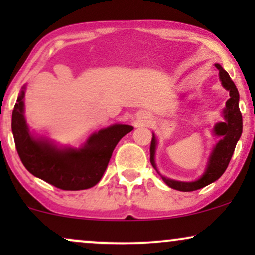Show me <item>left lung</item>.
Masks as SVG:
<instances>
[{
    "mask_svg": "<svg viewBox=\"0 0 255 255\" xmlns=\"http://www.w3.org/2000/svg\"><path fill=\"white\" fill-rule=\"evenodd\" d=\"M216 68L219 71V79H221L222 85L229 91L230 98L228 99L225 103V108L223 110L224 114V122H218L213 128L215 135L222 136V139L216 144L215 148L212 150L211 156L209 158V163H207V168L203 176L198 178L197 181H192V182H182V181H175L170 180L162 176L163 181L168 184L172 189L181 192H193L197 189L203 188L207 184L215 182L218 180L222 175L224 174L225 169L229 165V162L233 157L234 150H235L236 144H238L240 136L242 134V115L239 108V91L236 89L235 84L231 80L229 74L222 68L221 64L216 63ZM156 146L157 140L156 136H152L151 147H150V160L151 164L154 169L156 168V163H154V153H156Z\"/></svg>",
    "mask_w": 255,
    "mask_h": 255,
    "instance_id": "1",
    "label": "left lung"
}]
</instances>
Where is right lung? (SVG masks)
<instances>
[{"label":"right lung","instance_id":"right-lung-1","mask_svg":"<svg viewBox=\"0 0 255 255\" xmlns=\"http://www.w3.org/2000/svg\"><path fill=\"white\" fill-rule=\"evenodd\" d=\"M24 97L25 87L11 115L17 154L33 176L63 191H80L96 186L103 176L115 146L133 130L129 125H113L92 134L83 147H57L50 140L31 134L24 116Z\"/></svg>","mask_w":255,"mask_h":255}]
</instances>
